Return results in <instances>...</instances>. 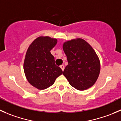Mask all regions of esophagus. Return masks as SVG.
Returning a JSON list of instances; mask_svg holds the SVG:
<instances>
[{"label":"esophagus","instance_id":"esophagus-1","mask_svg":"<svg viewBox=\"0 0 121 121\" xmlns=\"http://www.w3.org/2000/svg\"><path fill=\"white\" fill-rule=\"evenodd\" d=\"M60 67L61 68L62 70L64 71V65H61L60 66Z\"/></svg>","mask_w":121,"mask_h":121}]
</instances>
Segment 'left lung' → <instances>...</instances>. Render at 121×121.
<instances>
[{
  "instance_id": "8db88e82",
  "label": "left lung",
  "mask_w": 121,
  "mask_h": 121,
  "mask_svg": "<svg viewBox=\"0 0 121 121\" xmlns=\"http://www.w3.org/2000/svg\"><path fill=\"white\" fill-rule=\"evenodd\" d=\"M63 48L68 63L63 75L69 84L80 91L93 86L101 69L99 59L93 48L84 39L77 38L64 42Z\"/></svg>"
}]
</instances>
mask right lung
<instances>
[{
  "label": "right lung",
  "mask_w": 121,
  "mask_h": 121,
  "mask_svg": "<svg viewBox=\"0 0 121 121\" xmlns=\"http://www.w3.org/2000/svg\"><path fill=\"white\" fill-rule=\"evenodd\" d=\"M57 40L48 36L36 38L29 46L24 58L23 69L29 82L38 90L52 86L63 71L54 63L50 53Z\"/></svg>",
  "instance_id": "1"
}]
</instances>
